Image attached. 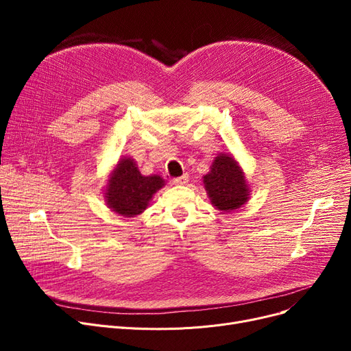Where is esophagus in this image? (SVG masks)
<instances>
[{"mask_svg": "<svg viewBox=\"0 0 351 351\" xmlns=\"http://www.w3.org/2000/svg\"><path fill=\"white\" fill-rule=\"evenodd\" d=\"M172 182L175 183V185H186V183L189 182V176L188 175H183V176L175 178Z\"/></svg>", "mask_w": 351, "mask_h": 351, "instance_id": "34e87169", "label": "esophagus"}]
</instances>
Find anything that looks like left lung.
Returning <instances> with one entry per match:
<instances>
[{"label": "left lung", "mask_w": 351, "mask_h": 351, "mask_svg": "<svg viewBox=\"0 0 351 351\" xmlns=\"http://www.w3.org/2000/svg\"><path fill=\"white\" fill-rule=\"evenodd\" d=\"M204 183L217 210L232 212L249 200L250 191L245 173L230 154H220L215 158L209 173L204 176Z\"/></svg>", "instance_id": "left-lung-1"}]
</instances>
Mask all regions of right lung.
Instances as JSON below:
<instances>
[{"instance_id": "obj_1", "label": "right lung", "mask_w": 351, "mask_h": 351, "mask_svg": "<svg viewBox=\"0 0 351 351\" xmlns=\"http://www.w3.org/2000/svg\"><path fill=\"white\" fill-rule=\"evenodd\" d=\"M163 185L165 180L159 175H141L135 160L125 156L108 179L106 205L121 216L135 217L147 208L152 196Z\"/></svg>"}]
</instances>
